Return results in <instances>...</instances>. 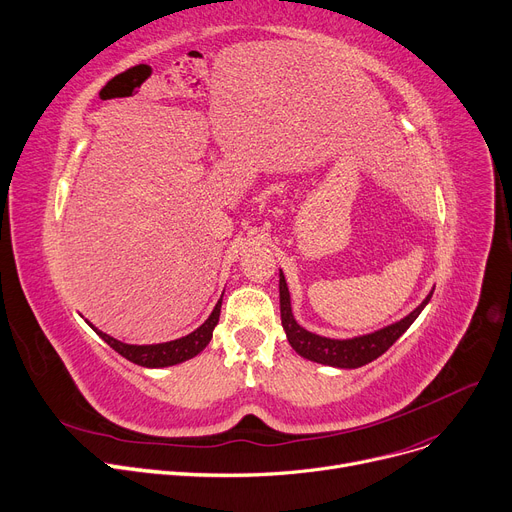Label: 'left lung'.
<instances>
[{
  "label": "left lung",
  "mask_w": 512,
  "mask_h": 512,
  "mask_svg": "<svg viewBox=\"0 0 512 512\" xmlns=\"http://www.w3.org/2000/svg\"><path fill=\"white\" fill-rule=\"evenodd\" d=\"M432 292L416 306V309L405 315L403 319L385 325L377 331H370L364 335H354L346 339H337V337H325L319 333H313L309 329H304L294 313H292V300H290V290L284 278V271L280 269V313H282V327L286 331V337L290 346L294 348L296 354L302 358L319 362L325 366L333 368H360L372 360H377L381 354H385L397 339L410 329V325L418 319V315L424 311V306L430 302Z\"/></svg>",
  "instance_id": "left-lung-1"
}]
</instances>
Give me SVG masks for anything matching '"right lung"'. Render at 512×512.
Listing matches in <instances>:
<instances>
[{"instance_id": "obj_1", "label": "right lung", "mask_w": 512, "mask_h": 512, "mask_svg": "<svg viewBox=\"0 0 512 512\" xmlns=\"http://www.w3.org/2000/svg\"><path fill=\"white\" fill-rule=\"evenodd\" d=\"M220 309H222V296L220 300L216 302L212 315L203 321L195 331L179 337V339H170V342H162V344H144V346H138V344H125V342H119V339L111 337L109 333L96 329L90 321H86L105 342L115 350L119 352L123 358H127L129 362L138 364V366H144V368H164V366H175V364H181L185 360H191L193 356H197L199 352H203V348H206L210 344L212 339V333L220 321Z\"/></svg>"}]
</instances>
